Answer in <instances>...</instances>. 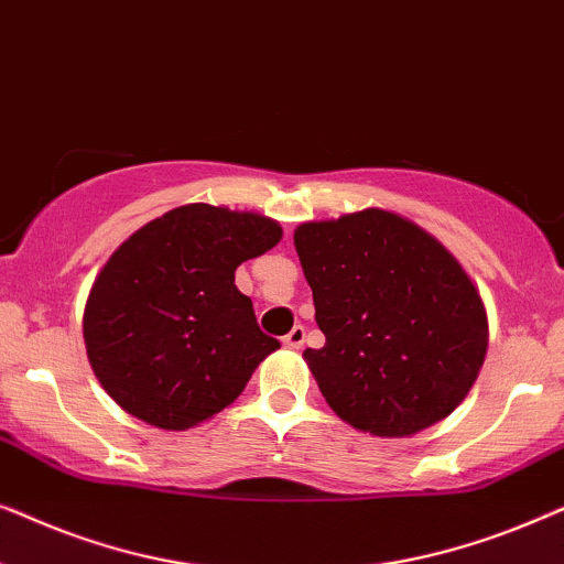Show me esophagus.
<instances>
[{
  "label": "esophagus",
  "instance_id": "34e87169",
  "mask_svg": "<svg viewBox=\"0 0 564 564\" xmlns=\"http://www.w3.org/2000/svg\"><path fill=\"white\" fill-rule=\"evenodd\" d=\"M282 341H284V346H290V349H300V346L305 344V328L303 326H295L288 336L282 338Z\"/></svg>",
  "mask_w": 564,
  "mask_h": 564
}]
</instances>
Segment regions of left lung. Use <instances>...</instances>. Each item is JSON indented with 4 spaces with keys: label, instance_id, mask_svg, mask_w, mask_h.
Segmentation results:
<instances>
[{
    "label": "left lung",
    "instance_id": "obj_1",
    "mask_svg": "<svg viewBox=\"0 0 564 564\" xmlns=\"http://www.w3.org/2000/svg\"><path fill=\"white\" fill-rule=\"evenodd\" d=\"M295 249L323 349L303 357L338 419L413 436L467 398L488 351V315L465 269L403 215L367 207L303 223Z\"/></svg>",
    "mask_w": 564,
    "mask_h": 564
}]
</instances>
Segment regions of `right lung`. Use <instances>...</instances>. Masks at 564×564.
Returning <instances> with one entry per match:
<instances>
[{
  "instance_id": "right-lung-1",
  "label": "right lung",
  "mask_w": 564,
  "mask_h": 564,
  "mask_svg": "<svg viewBox=\"0 0 564 564\" xmlns=\"http://www.w3.org/2000/svg\"><path fill=\"white\" fill-rule=\"evenodd\" d=\"M280 223L192 203L145 223L107 259L84 307L97 380L156 429L197 426L241 395L280 341L261 334L236 269L274 249Z\"/></svg>"
}]
</instances>
